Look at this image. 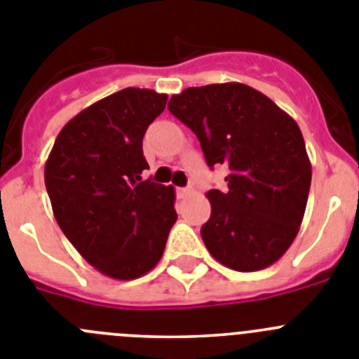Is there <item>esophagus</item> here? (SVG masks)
<instances>
[{
	"label": "esophagus",
	"mask_w": 359,
	"mask_h": 359,
	"mask_svg": "<svg viewBox=\"0 0 359 359\" xmlns=\"http://www.w3.org/2000/svg\"><path fill=\"white\" fill-rule=\"evenodd\" d=\"M189 194H190V187H180V189H177V196H180V198H185V196Z\"/></svg>",
	"instance_id": "1"
}]
</instances>
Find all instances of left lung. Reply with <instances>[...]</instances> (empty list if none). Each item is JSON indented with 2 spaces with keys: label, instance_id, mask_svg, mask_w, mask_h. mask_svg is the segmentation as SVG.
<instances>
[{
  "label": "left lung",
  "instance_id": "8db88e82",
  "mask_svg": "<svg viewBox=\"0 0 359 359\" xmlns=\"http://www.w3.org/2000/svg\"><path fill=\"white\" fill-rule=\"evenodd\" d=\"M169 111L198 136L208 167L230 169L228 189L207 192L212 214L201 237L210 255L236 271L277 262L300 230L311 187L297 122L241 82L183 90Z\"/></svg>",
  "mask_w": 359,
  "mask_h": 359
}]
</instances>
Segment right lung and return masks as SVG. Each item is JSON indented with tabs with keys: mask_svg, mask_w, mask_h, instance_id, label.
Masks as SVG:
<instances>
[{
	"mask_svg": "<svg viewBox=\"0 0 359 359\" xmlns=\"http://www.w3.org/2000/svg\"><path fill=\"white\" fill-rule=\"evenodd\" d=\"M167 95L126 88L73 116L44 165L62 233L86 261L116 280L151 271L177 214L174 187L142 180V140Z\"/></svg>",
	"mask_w": 359,
	"mask_h": 359,
	"instance_id": "add662e5",
	"label": "right lung"
}]
</instances>
